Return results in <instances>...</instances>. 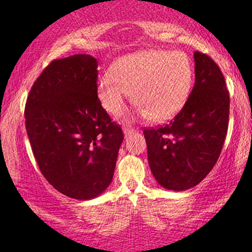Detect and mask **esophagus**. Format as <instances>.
<instances>
[{
	"instance_id": "esophagus-1",
	"label": "esophagus",
	"mask_w": 252,
	"mask_h": 252,
	"mask_svg": "<svg viewBox=\"0 0 252 252\" xmlns=\"http://www.w3.org/2000/svg\"><path fill=\"white\" fill-rule=\"evenodd\" d=\"M123 131H124V135L128 136V135H130V134H133L134 131H135V128H133V126H124Z\"/></svg>"
}]
</instances>
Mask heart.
I'll use <instances>...</instances> for the list:
<instances>
[{
    "label": "heart",
    "instance_id": "heart-1",
    "mask_svg": "<svg viewBox=\"0 0 252 252\" xmlns=\"http://www.w3.org/2000/svg\"><path fill=\"white\" fill-rule=\"evenodd\" d=\"M194 68L180 51L154 50L121 58L98 80V98L111 114L123 110L134 91L138 114L155 122L171 119L190 95Z\"/></svg>",
    "mask_w": 252,
    "mask_h": 252
}]
</instances>
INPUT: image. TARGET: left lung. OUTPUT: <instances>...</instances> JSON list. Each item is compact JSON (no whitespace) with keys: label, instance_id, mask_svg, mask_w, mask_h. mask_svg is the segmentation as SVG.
I'll list each match as a JSON object with an SVG mask.
<instances>
[{"label":"left lung","instance_id":"1","mask_svg":"<svg viewBox=\"0 0 252 252\" xmlns=\"http://www.w3.org/2000/svg\"><path fill=\"white\" fill-rule=\"evenodd\" d=\"M195 85L168 124L144 130L155 179L168 190L199 184L217 162L229 123V93L217 63L195 51Z\"/></svg>","mask_w":252,"mask_h":252}]
</instances>
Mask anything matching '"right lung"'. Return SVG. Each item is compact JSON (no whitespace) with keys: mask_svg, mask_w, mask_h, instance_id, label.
Instances as JSON below:
<instances>
[{"mask_svg":"<svg viewBox=\"0 0 252 252\" xmlns=\"http://www.w3.org/2000/svg\"><path fill=\"white\" fill-rule=\"evenodd\" d=\"M97 61L90 55L55 60L32 86L25 126L46 180L63 195L90 200L113 178L123 131L97 97Z\"/></svg>","mask_w":252,"mask_h":252,"instance_id":"right-lung-1","label":"right lung"}]
</instances>
